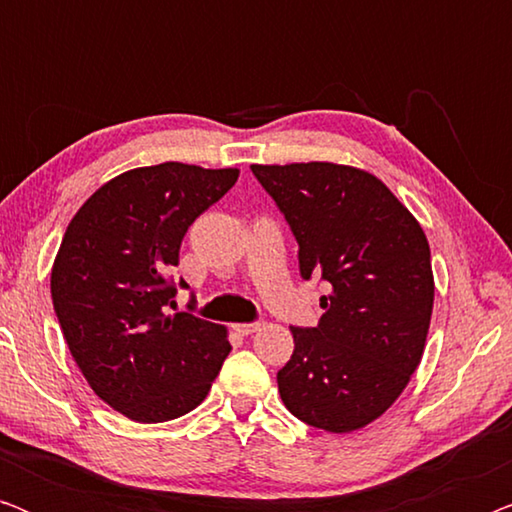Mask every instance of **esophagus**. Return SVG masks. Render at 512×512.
Segmentation results:
<instances>
[{
  "label": "esophagus",
  "instance_id": "34e87169",
  "mask_svg": "<svg viewBox=\"0 0 512 512\" xmlns=\"http://www.w3.org/2000/svg\"><path fill=\"white\" fill-rule=\"evenodd\" d=\"M233 328H235V331L240 333V335H251V333L261 331V321H254V324H235Z\"/></svg>",
  "mask_w": 512,
  "mask_h": 512
}]
</instances>
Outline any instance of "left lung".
<instances>
[{"mask_svg":"<svg viewBox=\"0 0 512 512\" xmlns=\"http://www.w3.org/2000/svg\"><path fill=\"white\" fill-rule=\"evenodd\" d=\"M298 240L303 279L331 286L319 324L293 326L277 373L291 415L331 433L375 422L422 361L433 310L426 235L366 170L335 163L251 165Z\"/></svg>","mask_w":512,"mask_h":512,"instance_id":"1","label":"left lung"}]
</instances>
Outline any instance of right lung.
Segmentation results:
<instances>
[{"instance_id":"add662e5","label":"right lung","mask_w":512,"mask_h":512,"mask_svg":"<svg viewBox=\"0 0 512 512\" xmlns=\"http://www.w3.org/2000/svg\"><path fill=\"white\" fill-rule=\"evenodd\" d=\"M237 177V167L184 163L128 170L83 202L62 237L51 270L62 335L90 389L132 422L198 408L230 352L223 326L167 314L177 293L167 272L188 226Z\"/></svg>"}]
</instances>
